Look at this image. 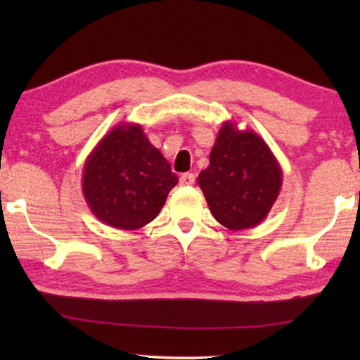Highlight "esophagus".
Segmentation results:
<instances>
[{"instance_id": "esophagus-1", "label": "esophagus", "mask_w": 360, "mask_h": 360, "mask_svg": "<svg viewBox=\"0 0 360 360\" xmlns=\"http://www.w3.org/2000/svg\"><path fill=\"white\" fill-rule=\"evenodd\" d=\"M195 184V175L193 174H184L180 176V185L181 186H191Z\"/></svg>"}]
</instances>
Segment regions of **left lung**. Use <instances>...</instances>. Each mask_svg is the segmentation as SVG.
Segmentation results:
<instances>
[{"mask_svg":"<svg viewBox=\"0 0 360 360\" xmlns=\"http://www.w3.org/2000/svg\"><path fill=\"white\" fill-rule=\"evenodd\" d=\"M278 160L252 129L226 121L216 136L210 165L198 175L214 219L231 231L250 229L267 218L282 190Z\"/></svg>","mask_w":360,"mask_h":360,"instance_id":"left-lung-1","label":"left lung"}]
</instances>
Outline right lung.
Instances as JSON below:
<instances>
[{
	"instance_id": "1",
	"label": "right lung",
	"mask_w": 360,
	"mask_h": 360,
	"mask_svg": "<svg viewBox=\"0 0 360 360\" xmlns=\"http://www.w3.org/2000/svg\"><path fill=\"white\" fill-rule=\"evenodd\" d=\"M179 176L141 124L121 122L86 157L82 190L88 208L111 228L134 231L149 224Z\"/></svg>"
}]
</instances>
